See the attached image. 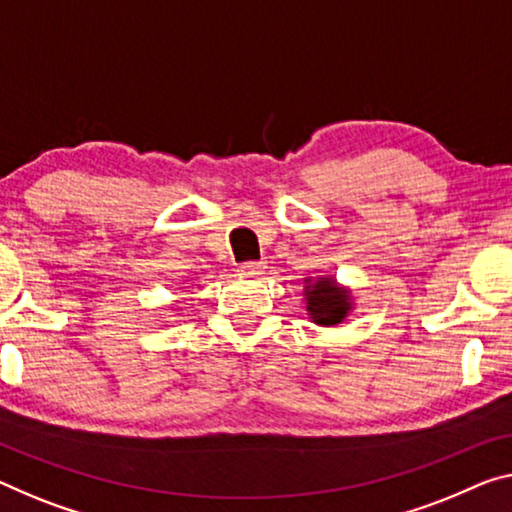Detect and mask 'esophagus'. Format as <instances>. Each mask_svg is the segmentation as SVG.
Wrapping results in <instances>:
<instances>
[{"label":"esophagus","instance_id":"34e87169","mask_svg":"<svg viewBox=\"0 0 512 512\" xmlns=\"http://www.w3.org/2000/svg\"><path fill=\"white\" fill-rule=\"evenodd\" d=\"M263 272H265V263H242L238 267V274H242V277H251V279L261 277Z\"/></svg>","mask_w":512,"mask_h":512}]
</instances>
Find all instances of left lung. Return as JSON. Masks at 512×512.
<instances>
[{"instance_id": "left-lung-1", "label": "left lung", "mask_w": 512, "mask_h": 512, "mask_svg": "<svg viewBox=\"0 0 512 512\" xmlns=\"http://www.w3.org/2000/svg\"><path fill=\"white\" fill-rule=\"evenodd\" d=\"M304 304L306 316L311 322L320 327H334L350 316L355 309V297L352 290L343 283H338L336 277H306L304 279Z\"/></svg>"}]
</instances>
